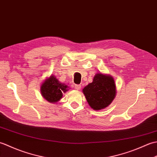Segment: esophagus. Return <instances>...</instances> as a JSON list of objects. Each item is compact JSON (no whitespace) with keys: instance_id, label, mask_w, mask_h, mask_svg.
Listing matches in <instances>:
<instances>
[{"instance_id":"obj_1","label":"esophagus","mask_w":157,"mask_h":157,"mask_svg":"<svg viewBox=\"0 0 157 157\" xmlns=\"http://www.w3.org/2000/svg\"><path fill=\"white\" fill-rule=\"evenodd\" d=\"M82 86L81 85H75V88L77 90H79L81 89Z\"/></svg>"}]
</instances>
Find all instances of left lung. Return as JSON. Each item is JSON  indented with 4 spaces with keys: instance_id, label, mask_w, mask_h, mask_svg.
<instances>
[{
    "instance_id": "left-lung-1",
    "label": "left lung",
    "mask_w": 157,
    "mask_h": 157,
    "mask_svg": "<svg viewBox=\"0 0 157 157\" xmlns=\"http://www.w3.org/2000/svg\"><path fill=\"white\" fill-rule=\"evenodd\" d=\"M88 105L95 111L102 110L111 105L116 96V85L111 75L98 73L92 83L83 88Z\"/></svg>"
}]
</instances>
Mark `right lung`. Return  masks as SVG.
I'll return each mask as SVG.
<instances>
[{
  "label": "right lung",
  "instance_id": "right-lung-1",
  "mask_svg": "<svg viewBox=\"0 0 157 157\" xmlns=\"http://www.w3.org/2000/svg\"><path fill=\"white\" fill-rule=\"evenodd\" d=\"M69 86L60 82L56 76L51 75L42 82L40 92L42 97L48 102L57 103L63 97V93L69 90Z\"/></svg>",
  "mask_w": 157,
  "mask_h": 157
}]
</instances>
